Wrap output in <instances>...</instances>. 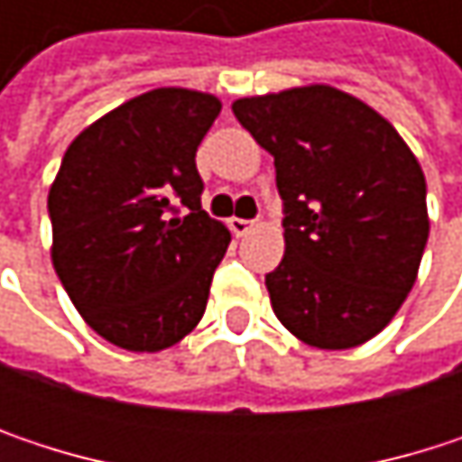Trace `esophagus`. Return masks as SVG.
<instances>
[{"instance_id": "1", "label": "esophagus", "mask_w": 462, "mask_h": 462, "mask_svg": "<svg viewBox=\"0 0 462 462\" xmlns=\"http://www.w3.org/2000/svg\"><path fill=\"white\" fill-rule=\"evenodd\" d=\"M230 230L237 235V237H243V235H248V232L254 230V222H248V219H230Z\"/></svg>"}]
</instances>
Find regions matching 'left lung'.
Returning a JSON list of instances; mask_svg holds the SVG:
<instances>
[{
    "mask_svg": "<svg viewBox=\"0 0 462 462\" xmlns=\"http://www.w3.org/2000/svg\"><path fill=\"white\" fill-rule=\"evenodd\" d=\"M232 112L275 157L286 254L264 283L278 321L321 350L372 339L412 291L428 240L412 149L328 85L237 98Z\"/></svg>",
    "mask_w": 462,
    "mask_h": 462,
    "instance_id": "1",
    "label": "left lung"
}]
</instances>
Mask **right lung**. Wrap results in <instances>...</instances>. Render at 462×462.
<instances>
[{
  "mask_svg": "<svg viewBox=\"0 0 462 462\" xmlns=\"http://www.w3.org/2000/svg\"><path fill=\"white\" fill-rule=\"evenodd\" d=\"M217 96L157 88L69 143L47 195L52 267L93 331L157 353L206 313L230 230L203 206L195 152L219 117Z\"/></svg>",
  "mask_w": 462,
  "mask_h": 462,
  "instance_id": "add662e5",
  "label": "right lung"
}]
</instances>
